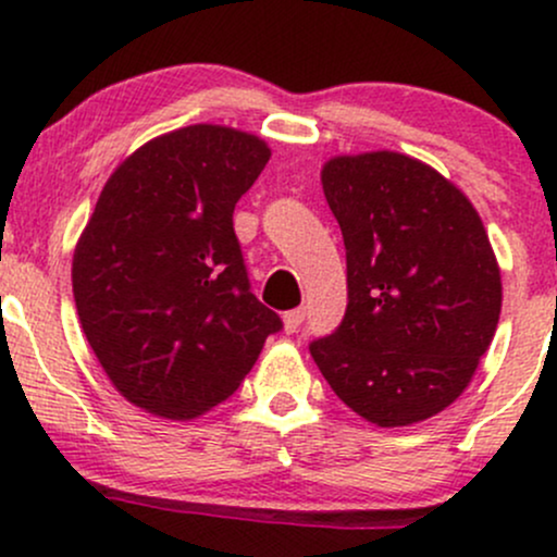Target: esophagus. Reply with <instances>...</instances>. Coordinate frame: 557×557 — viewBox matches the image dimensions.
I'll list each match as a JSON object with an SVG mask.
<instances>
[{"instance_id": "esophagus-1", "label": "esophagus", "mask_w": 557, "mask_h": 557, "mask_svg": "<svg viewBox=\"0 0 557 557\" xmlns=\"http://www.w3.org/2000/svg\"><path fill=\"white\" fill-rule=\"evenodd\" d=\"M302 320H305V310L284 312V331L286 333H297L299 325H302Z\"/></svg>"}]
</instances>
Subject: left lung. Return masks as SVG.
Here are the masks:
<instances>
[{
	"instance_id": "1",
	"label": "left lung",
	"mask_w": 557,
	"mask_h": 557,
	"mask_svg": "<svg viewBox=\"0 0 557 557\" xmlns=\"http://www.w3.org/2000/svg\"><path fill=\"white\" fill-rule=\"evenodd\" d=\"M320 182L344 234L349 305L310 355L362 420H430L472 383L498 329L500 265L480 213L396 150L333 156Z\"/></svg>"
}]
</instances>
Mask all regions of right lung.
I'll return each mask as SVG.
<instances>
[{"label":"right lung","mask_w":557,"mask_h":557,"mask_svg":"<svg viewBox=\"0 0 557 557\" xmlns=\"http://www.w3.org/2000/svg\"><path fill=\"white\" fill-rule=\"evenodd\" d=\"M271 159L258 135L189 124L127 156L72 255V294L111 385L163 420L226 401L281 329L250 292L234 206Z\"/></svg>","instance_id":"add662e5"}]
</instances>
